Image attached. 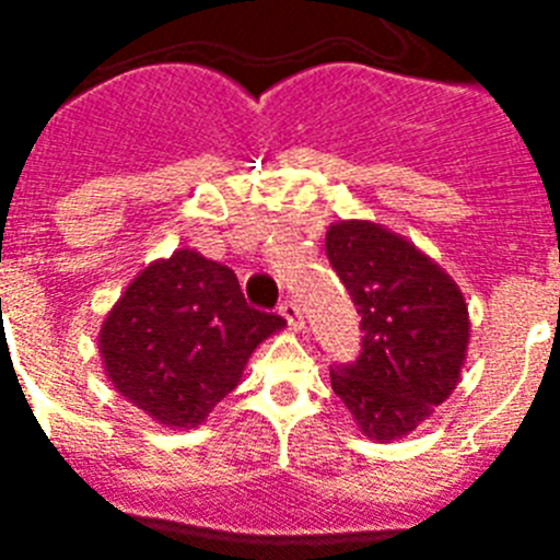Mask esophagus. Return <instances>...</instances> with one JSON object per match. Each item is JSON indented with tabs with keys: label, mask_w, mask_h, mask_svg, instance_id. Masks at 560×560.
Instances as JSON below:
<instances>
[{
	"label": "esophagus",
	"mask_w": 560,
	"mask_h": 560,
	"mask_svg": "<svg viewBox=\"0 0 560 560\" xmlns=\"http://www.w3.org/2000/svg\"><path fill=\"white\" fill-rule=\"evenodd\" d=\"M277 314L283 316L285 325H289L291 330H300V328H303V316H300V308H296L294 303H289V300H285V303L280 305V311H277Z\"/></svg>",
	"instance_id": "1"
}]
</instances>
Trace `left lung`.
Here are the masks:
<instances>
[{
    "label": "left lung",
    "instance_id": "8db88e82",
    "mask_svg": "<svg viewBox=\"0 0 560 560\" xmlns=\"http://www.w3.org/2000/svg\"><path fill=\"white\" fill-rule=\"evenodd\" d=\"M325 252L364 330L359 359L330 370V387L364 438H407L457 389L471 339L468 303L443 266L375 221L330 224Z\"/></svg>",
    "mask_w": 560,
    "mask_h": 560
}]
</instances>
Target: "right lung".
<instances>
[{
  "label": "right lung",
  "mask_w": 560,
  "mask_h": 560,
  "mask_svg": "<svg viewBox=\"0 0 560 560\" xmlns=\"http://www.w3.org/2000/svg\"><path fill=\"white\" fill-rule=\"evenodd\" d=\"M283 328L246 305L230 266L185 246L137 271L108 308L97 350L122 400L182 432L210 418L257 345Z\"/></svg>",
  "instance_id": "add662e5"
}]
</instances>
